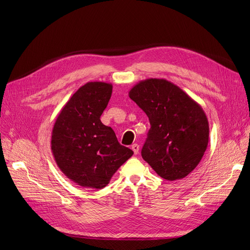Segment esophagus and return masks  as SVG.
<instances>
[{
    "instance_id": "esophagus-1",
    "label": "esophagus",
    "mask_w": 250,
    "mask_h": 250,
    "mask_svg": "<svg viewBox=\"0 0 250 250\" xmlns=\"http://www.w3.org/2000/svg\"><path fill=\"white\" fill-rule=\"evenodd\" d=\"M132 150L134 151L135 155H137L139 153V150H140V146L138 145V144H134V145L132 146Z\"/></svg>"
}]
</instances>
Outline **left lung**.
I'll return each instance as SVG.
<instances>
[{
    "instance_id": "left-lung-1",
    "label": "left lung",
    "mask_w": 250,
    "mask_h": 250,
    "mask_svg": "<svg viewBox=\"0 0 250 250\" xmlns=\"http://www.w3.org/2000/svg\"><path fill=\"white\" fill-rule=\"evenodd\" d=\"M128 96L151 125L143 159L164 179L188 176L202 160L208 143V122L201 105L165 79L140 81Z\"/></svg>"
}]
</instances>
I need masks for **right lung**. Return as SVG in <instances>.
<instances>
[{
	"label": "right lung",
	"mask_w": 250,
	"mask_h": 250,
	"mask_svg": "<svg viewBox=\"0 0 250 250\" xmlns=\"http://www.w3.org/2000/svg\"><path fill=\"white\" fill-rule=\"evenodd\" d=\"M111 93L110 83H86L64 104L52 128L50 145L57 165L83 188H105L134 154L118 143L110 126L100 121Z\"/></svg>",
	"instance_id": "add662e5"
}]
</instances>
